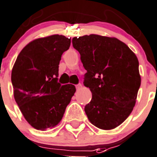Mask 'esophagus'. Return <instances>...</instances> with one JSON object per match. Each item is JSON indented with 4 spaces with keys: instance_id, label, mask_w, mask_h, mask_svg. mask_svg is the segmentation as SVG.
<instances>
[{
    "instance_id": "34e87169",
    "label": "esophagus",
    "mask_w": 157,
    "mask_h": 157,
    "mask_svg": "<svg viewBox=\"0 0 157 157\" xmlns=\"http://www.w3.org/2000/svg\"><path fill=\"white\" fill-rule=\"evenodd\" d=\"M82 84H78V85H76V89H77L78 91H79L80 89L82 88Z\"/></svg>"
}]
</instances>
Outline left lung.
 <instances>
[{"label": "left lung", "instance_id": "8db88e82", "mask_svg": "<svg viewBox=\"0 0 157 157\" xmlns=\"http://www.w3.org/2000/svg\"><path fill=\"white\" fill-rule=\"evenodd\" d=\"M86 71L84 85L92 98L84 110L91 124L109 130L120 126L135 107L141 84L136 55L115 37L91 34L74 37Z\"/></svg>", "mask_w": 157, "mask_h": 157}]
</instances>
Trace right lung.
<instances>
[{
	"label": "right lung",
	"instance_id": "right-lung-1",
	"mask_svg": "<svg viewBox=\"0 0 157 157\" xmlns=\"http://www.w3.org/2000/svg\"><path fill=\"white\" fill-rule=\"evenodd\" d=\"M71 38L52 35L27 44L17 56L11 73L13 96L26 121L46 130L61 121L76 88L57 82L61 55Z\"/></svg>",
	"mask_w": 157,
	"mask_h": 157
}]
</instances>
